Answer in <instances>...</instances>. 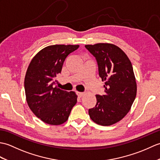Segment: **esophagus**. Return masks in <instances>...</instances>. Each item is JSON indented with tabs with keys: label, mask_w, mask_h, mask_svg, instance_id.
<instances>
[{
	"label": "esophagus",
	"mask_w": 160,
	"mask_h": 160,
	"mask_svg": "<svg viewBox=\"0 0 160 160\" xmlns=\"http://www.w3.org/2000/svg\"><path fill=\"white\" fill-rule=\"evenodd\" d=\"M76 93L78 95V96L79 98H81L84 96V93H82V92H79V91H77Z\"/></svg>",
	"instance_id": "34e87169"
}]
</instances>
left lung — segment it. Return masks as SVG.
<instances>
[{
    "instance_id": "1",
    "label": "left lung",
    "mask_w": 160,
    "mask_h": 160,
    "mask_svg": "<svg viewBox=\"0 0 160 160\" xmlns=\"http://www.w3.org/2000/svg\"><path fill=\"white\" fill-rule=\"evenodd\" d=\"M85 48L95 57L99 76L105 81V94L96 95V104L89 108V115L95 123L110 126L127 114L136 97L132 64L123 51L112 44L87 45Z\"/></svg>"
}]
</instances>
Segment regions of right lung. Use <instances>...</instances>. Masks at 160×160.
Instances as JSON below:
<instances>
[{"instance_id":"1","label":"right lung","mask_w":160,"mask_h":160,"mask_svg":"<svg viewBox=\"0 0 160 160\" xmlns=\"http://www.w3.org/2000/svg\"><path fill=\"white\" fill-rule=\"evenodd\" d=\"M78 47L71 45L47 47L33 57L27 70V102L36 116L47 124H63L77 102L74 91L68 92L55 87L54 80L61 73L66 58Z\"/></svg>"}]
</instances>
